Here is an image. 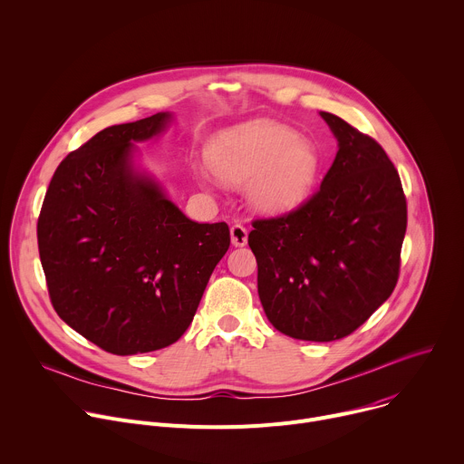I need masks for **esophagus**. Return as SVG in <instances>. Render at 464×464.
I'll use <instances>...</instances> for the list:
<instances>
[{"mask_svg": "<svg viewBox=\"0 0 464 464\" xmlns=\"http://www.w3.org/2000/svg\"><path fill=\"white\" fill-rule=\"evenodd\" d=\"M231 244H233L235 247H242V246L247 244V229H246L244 226L235 224V226L231 227Z\"/></svg>", "mask_w": 464, "mask_h": 464, "instance_id": "esophagus-1", "label": "esophagus"}]
</instances>
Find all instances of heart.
Masks as SVG:
<instances>
[{"label":"heart","mask_w":464,"mask_h":464,"mask_svg":"<svg viewBox=\"0 0 464 464\" xmlns=\"http://www.w3.org/2000/svg\"><path fill=\"white\" fill-rule=\"evenodd\" d=\"M206 158L220 181L247 183L246 200L262 217H285L304 206L321 172V154L312 141L264 119L218 131ZM204 178L211 176L204 172Z\"/></svg>","instance_id":"1"}]
</instances>
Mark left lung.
<instances>
[{"label": "left lung", "instance_id": "left-lung-1", "mask_svg": "<svg viewBox=\"0 0 464 464\" xmlns=\"http://www.w3.org/2000/svg\"><path fill=\"white\" fill-rule=\"evenodd\" d=\"M319 115L338 141L333 167L297 211L255 220L247 244L270 323L295 340L334 342L392 294L408 208L383 149L338 115Z\"/></svg>", "mask_w": 464, "mask_h": 464}]
</instances>
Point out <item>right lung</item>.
Segmentation results:
<instances>
[{
  "label": "right lung",
  "instance_id": "1",
  "mask_svg": "<svg viewBox=\"0 0 464 464\" xmlns=\"http://www.w3.org/2000/svg\"><path fill=\"white\" fill-rule=\"evenodd\" d=\"M172 121L160 111L99 131L58 165L38 218L56 314L119 356L178 342L229 247L226 222L187 218L141 165L138 145Z\"/></svg>",
  "mask_w": 464,
  "mask_h": 464
}]
</instances>
